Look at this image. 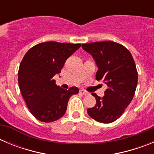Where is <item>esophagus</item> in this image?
<instances>
[{
	"label": "esophagus",
	"instance_id": "obj_1",
	"mask_svg": "<svg viewBox=\"0 0 154 154\" xmlns=\"http://www.w3.org/2000/svg\"><path fill=\"white\" fill-rule=\"evenodd\" d=\"M80 92H81L82 95H84V96H87V95H89V92H88L87 91H85V90H83V89H81V90H80Z\"/></svg>",
	"mask_w": 154,
	"mask_h": 154
}]
</instances>
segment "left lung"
Returning <instances> with one entry per match:
<instances>
[{"mask_svg":"<svg viewBox=\"0 0 154 154\" xmlns=\"http://www.w3.org/2000/svg\"><path fill=\"white\" fill-rule=\"evenodd\" d=\"M98 66L96 80L107 85L105 96L92 93L96 104L87 109L90 117L103 123H110L120 117L131 103L138 81L136 64L129 50L111 41L82 44Z\"/></svg>","mask_w":154,"mask_h":154,"instance_id":"obj_1","label":"left lung"}]
</instances>
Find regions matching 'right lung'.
<instances>
[{
	"mask_svg": "<svg viewBox=\"0 0 154 154\" xmlns=\"http://www.w3.org/2000/svg\"><path fill=\"white\" fill-rule=\"evenodd\" d=\"M81 44L42 42L24 55L18 70V84L30 112L37 119L50 123L65 113L71 96L79 92L77 87L64 89L53 77L61 72L67 58Z\"/></svg>",
	"mask_w": 154,
	"mask_h": 154,
	"instance_id": "right-lung-1",
	"label": "right lung"
}]
</instances>
